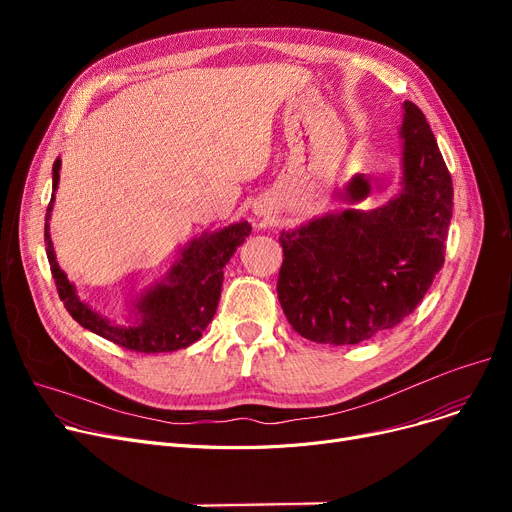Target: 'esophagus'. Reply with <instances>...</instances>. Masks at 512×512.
I'll return each mask as SVG.
<instances>
[{
    "label": "esophagus",
    "mask_w": 512,
    "mask_h": 512,
    "mask_svg": "<svg viewBox=\"0 0 512 512\" xmlns=\"http://www.w3.org/2000/svg\"><path fill=\"white\" fill-rule=\"evenodd\" d=\"M257 215H263V211H257Z\"/></svg>",
    "instance_id": "1"
}]
</instances>
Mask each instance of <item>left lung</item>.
<instances>
[{
	"mask_svg": "<svg viewBox=\"0 0 512 512\" xmlns=\"http://www.w3.org/2000/svg\"><path fill=\"white\" fill-rule=\"evenodd\" d=\"M402 191L384 207L344 209L282 230L278 299L294 332L319 344H359L411 315L444 265L452 178L423 112L405 101ZM355 176L351 201L367 197Z\"/></svg>",
	"mask_w": 512,
	"mask_h": 512,
	"instance_id": "left-lung-1",
	"label": "left lung"
}]
</instances>
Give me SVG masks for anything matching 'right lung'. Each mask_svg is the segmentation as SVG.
Wrapping results in <instances>:
<instances>
[{
	"label": "right lung",
	"instance_id": "obj_1",
	"mask_svg": "<svg viewBox=\"0 0 512 512\" xmlns=\"http://www.w3.org/2000/svg\"><path fill=\"white\" fill-rule=\"evenodd\" d=\"M60 166L62 161L56 159V164H53V193H56L60 182ZM51 209L53 195L45 215V242L51 274L66 311L93 334L124 346L128 351L147 355L172 353L201 338L220 303L224 267L251 234L249 222H238L213 234H203L199 240L195 238L182 251V259L172 265L166 282L147 290L134 305L137 309L134 321L118 326L80 301L74 284H70L66 274L60 270L47 224Z\"/></svg>",
	"mask_w": 512,
	"mask_h": 512
}]
</instances>
